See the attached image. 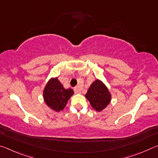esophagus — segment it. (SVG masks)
Here are the masks:
<instances>
[{"label": "esophagus", "instance_id": "obj_1", "mask_svg": "<svg viewBox=\"0 0 158 158\" xmlns=\"http://www.w3.org/2000/svg\"><path fill=\"white\" fill-rule=\"evenodd\" d=\"M74 92H75V93H81V89L79 86H76L74 89Z\"/></svg>", "mask_w": 158, "mask_h": 158}]
</instances>
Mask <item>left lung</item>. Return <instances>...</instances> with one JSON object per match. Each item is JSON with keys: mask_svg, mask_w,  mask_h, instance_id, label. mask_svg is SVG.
Instances as JSON below:
<instances>
[{"mask_svg": "<svg viewBox=\"0 0 158 158\" xmlns=\"http://www.w3.org/2000/svg\"><path fill=\"white\" fill-rule=\"evenodd\" d=\"M85 97L89 101L92 107L99 112L107 107L111 100V94L108 88L98 79L92 83Z\"/></svg>", "mask_w": 158, "mask_h": 158, "instance_id": "8db88e82", "label": "left lung"}]
</instances>
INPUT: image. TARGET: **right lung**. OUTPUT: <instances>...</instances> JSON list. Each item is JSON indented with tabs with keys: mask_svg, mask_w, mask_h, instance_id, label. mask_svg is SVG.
<instances>
[{
	"mask_svg": "<svg viewBox=\"0 0 158 158\" xmlns=\"http://www.w3.org/2000/svg\"><path fill=\"white\" fill-rule=\"evenodd\" d=\"M74 93L72 89H65L57 77H52L44 86L43 99L48 107L58 112L65 107Z\"/></svg>",
	"mask_w": 158,
	"mask_h": 158,
	"instance_id": "add662e5",
	"label": "right lung"
}]
</instances>
